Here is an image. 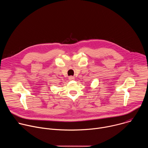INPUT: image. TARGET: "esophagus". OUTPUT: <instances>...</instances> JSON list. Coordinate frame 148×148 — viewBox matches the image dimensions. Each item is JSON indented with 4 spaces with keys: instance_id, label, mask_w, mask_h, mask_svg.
Here are the masks:
<instances>
[{
    "instance_id": "34e87169",
    "label": "esophagus",
    "mask_w": 148,
    "mask_h": 148,
    "mask_svg": "<svg viewBox=\"0 0 148 148\" xmlns=\"http://www.w3.org/2000/svg\"><path fill=\"white\" fill-rule=\"evenodd\" d=\"M69 79L70 80H74V77H73V76H70V77H69Z\"/></svg>"
}]
</instances>
